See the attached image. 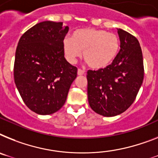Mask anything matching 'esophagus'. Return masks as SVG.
<instances>
[{"instance_id":"esophagus-1","label":"esophagus","mask_w":158,"mask_h":158,"mask_svg":"<svg viewBox=\"0 0 158 158\" xmlns=\"http://www.w3.org/2000/svg\"><path fill=\"white\" fill-rule=\"evenodd\" d=\"M85 73V71H83V70H81V69H78V75H83V74Z\"/></svg>"}]
</instances>
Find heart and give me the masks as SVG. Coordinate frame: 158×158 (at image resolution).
Here are the masks:
<instances>
[{"label": "heart", "instance_id": "b5f03b06", "mask_svg": "<svg viewBox=\"0 0 158 158\" xmlns=\"http://www.w3.org/2000/svg\"><path fill=\"white\" fill-rule=\"evenodd\" d=\"M65 57L71 64L83 52V57L90 67L95 70L109 66L120 49V40L116 34L105 30L84 28L75 30L71 38L63 41Z\"/></svg>", "mask_w": 158, "mask_h": 158}]
</instances>
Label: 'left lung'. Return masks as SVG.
I'll use <instances>...</instances> for the list:
<instances>
[{
    "label": "left lung",
    "instance_id": "left-lung-1",
    "mask_svg": "<svg viewBox=\"0 0 158 158\" xmlns=\"http://www.w3.org/2000/svg\"><path fill=\"white\" fill-rule=\"evenodd\" d=\"M120 50L104 69L87 71V96L94 112L115 116L125 112L134 102L144 79L141 48L133 35L118 29Z\"/></svg>",
    "mask_w": 158,
    "mask_h": 158
}]
</instances>
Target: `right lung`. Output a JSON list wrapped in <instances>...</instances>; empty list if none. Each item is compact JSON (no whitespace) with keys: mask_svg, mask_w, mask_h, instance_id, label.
I'll return each instance as SVG.
<instances>
[{"mask_svg":"<svg viewBox=\"0 0 158 158\" xmlns=\"http://www.w3.org/2000/svg\"><path fill=\"white\" fill-rule=\"evenodd\" d=\"M63 22L36 24L21 37L14 75L24 103L39 115H50L64 105L77 67L66 60L63 41L68 32Z\"/></svg>","mask_w":158,"mask_h":158,"instance_id":"right-lung-1","label":"right lung"}]
</instances>
